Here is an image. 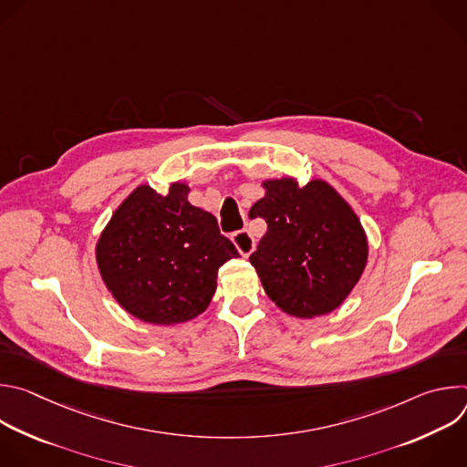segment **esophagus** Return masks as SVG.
<instances>
[{"label":"esophagus","instance_id":"obj_1","mask_svg":"<svg viewBox=\"0 0 467 467\" xmlns=\"http://www.w3.org/2000/svg\"><path fill=\"white\" fill-rule=\"evenodd\" d=\"M231 240H233V244L236 245V249H238L244 256H249V254L253 253V249H254V238H253L251 233L245 231V229L233 233Z\"/></svg>","mask_w":467,"mask_h":467}]
</instances>
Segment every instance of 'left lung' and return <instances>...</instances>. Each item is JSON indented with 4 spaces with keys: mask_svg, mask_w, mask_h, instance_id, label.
Here are the masks:
<instances>
[{
    "mask_svg": "<svg viewBox=\"0 0 467 467\" xmlns=\"http://www.w3.org/2000/svg\"><path fill=\"white\" fill-rule=\"evenodd\" d=\"M251 207L268 231L249 260L268 297L286 314L314 317L342 305L368 260V240L351 207L323 181L264 182Z\"/></svg>",
    "mask_w": 467,
    "mask_h": 467,
    "instance_id": "left-lung-1",
    "label": "left lung"
}]
</instances>
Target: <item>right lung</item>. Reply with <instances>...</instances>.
Masks as SVG:
<instances>
[{
  "mask_svg": "<svg viewBox=\"0 0 467 467\" xmlns=\"http://www.w3.org/2000/svg\"><path fill=\"white\" fill-rule=\"evenodd\" d=\"M96 254L107 288L129 314L173 325L209 306L220 265L238 251L211 213L188 203V186L175 182L168 195L146 184L132 192Z\"/></svg>",
  "mask_w": 467,
  "mask_h": 467,
  "instance_id": "add662e5",
  "label": "right lung"
}]
</instances>
